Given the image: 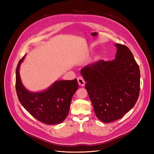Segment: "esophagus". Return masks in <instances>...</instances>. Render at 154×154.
Here are the masks:
<instances>
[{
	"instance_id": "34e87169",
	"label": "esophagus",
	"mask_w": 154,
	"mask_h": 154,
	"mask_svg": "<svg viewBox=\"0 0 154 154\" xmlns=\"http://www.w3.org/2000/svg\"><path fill=\"white\" fill-rule=\"evenodd\" d=\"M77 79H78V82L79 85L82 86V87H83V86L85 85V82L84 80H83V78L82 77L80 76V77H78Z\"/></svg>"
}]
</instances>
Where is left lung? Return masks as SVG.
Wrapping results in <instances>:
<instances>
[{
	"label": "left lung",
	"mask_w": 154,
	"mask_h": 154,
	"mask_svg": "<svg viewBox=\"0 0 154 154\" xmlns=\"http://www.w3.org/2000/svg\"><path fill=\"white\" fill-rule=\"evenodd\" d=\"M115 45L114 60H99L81 70L96 117L106 123L131 110L140 91V71L133 54L125 45Z\"/></svg>",
	"instance_id": "8db88e82"
}]
</instances>
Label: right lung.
<instances>
[{
  "label": "right lung",
  "mask_w": 154,
  "mask_h": 154,
  "mask_svg": "<svg viewBox=\"0 0 154 154\" xmlns=\"http://www.w3.org/2000/svg\"><path fill=\"white\" fill-rule=\"evenodd\" d=\"M26 56V55H25ZM24 57L16 69V91L22 105L35 118L47 125L63 122L69 114L73 94L78 88L76 78L73 80L56 81L47 89L32 92L23 85L19 69Z\"/></svg>",
  "instance_id": "obj_1"
}]
</instances>
